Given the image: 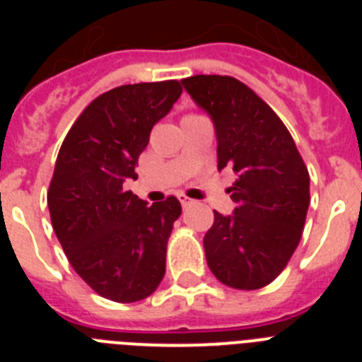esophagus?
<instances>
[{"label":"esophagus","instance_id":"obj_1","mask_svg":"<svg viewBox=\"0 0 362 362\" xmlns=\"http://www.w3.org/2000/svg\"><path fill=\"white\" fill-rule=\"evenodd\" d=\"M177 199H179V203L183 204L185 209H187V206H190V204L194 203V201H192L190 197H188V196H185V194H179V196H177Z\"/></svg>","mask_w":362,"mask_h":362}]
</instances>
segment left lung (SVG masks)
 <instances>
[{
  "mask_svg": "<svg viewBox=\"0 0 362 362\" xmlns=\"http://www.w3.org/2000/svg\"><path fill=\"white\" fill-rule=\"evenodd\" d=\"M185 90L209 112L217 136V168L238 175L232 216L214 212L203 239L206 263L230 288L257 290L279 276L305 228L310 175L276 112L230 76H192Z\"/></svg>",
  "mask_w": 362,
  "mask_h": 362,
  "instance_id": "8db88e82",
  "label": "left lung"
}]
</instances>
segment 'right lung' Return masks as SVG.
I'll return each mask as SVG.
<instances>
[{
    "label": "right lung",
    "instance_id": "1",
    "mask_svg": "<svg viewBox=\"0 0 362 362\" xmlns=\"http://www.w3.org/2000/svg\"><path fill=\"white\" fill-rule=\"evenodd\" d=\"M179 81L123 85L98 95L66 134L47 203L69 263L95 293L136 303L165 276L166 245L181 216L170 196L152 206L124 190L153 124L181 95Z\"/></svg>",
    "mask_w": 362,
    "mask_h": 362
}]
</instances>
